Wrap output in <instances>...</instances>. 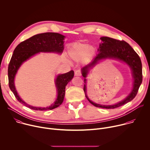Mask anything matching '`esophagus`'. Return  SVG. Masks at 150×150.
I'll return each mask as SVG.
<instances>
[{
    "mask_svg": "<svg viewBox=\"0 0 150 150\" xmlns=\"http://www.w3.org/2000/svg\"><path fill=\"white\" fill-rule=\"evenodd\" d=\"M75 76H81V72L80 71H76L75 72Z\"/></svg>",
    "mask_w": 150,
    "mask_h": 150,
    "instance_id": "obj_1",
    "label": "esophagus"
}]
</instances>
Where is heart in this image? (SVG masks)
<instances>
[{
    "label": "heart",
    "mask_w": 150,
    "mask_h": 150,
    "mask_svg": "<svg viewBox=\"0 0 150 150\" xmlns=\"http://www.w3.org/2000/svg\"><path fill=\"white\" fill-rule=\"evenodd\" d=\"M94 52L95 50L93 46H88L87 44L77 42L71 46L69 53L73 59L78 60L85 54H87L88 56L93 55Z\"/></svg>",
    "instance_id": "1"
}]
</instances>
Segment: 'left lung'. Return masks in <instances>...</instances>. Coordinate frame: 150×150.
Returning <instances> with one entry per match:
<instances>
[{
  "mask_svg": "<svg viewBox=\"0 0 150 150\" xmlns=\"http://www.w3.org/2000/svg\"><path fill=\"white\" fill-rule=\"evenodd\" d=\"M100 40L102 41L100 44L99 48L98 49L99 53L90 63L82 69V75L85 78L84 83H86L85 78L87 75L88 70L94 67L99 60L106 58H113L125 62L131 67L134 79L133 89L131 94L124 100L117 103L116 104L110 105H101L91 101L87 96V87L85 84L83 87V91L85 97L93 105L97 107V108L104 109H115L131 101L137 96L142 81V63L138 54L126 41L108 37H101Z\"/></svg>",
  "mask_w": 150,
  "mask_h": 150,
  "instance_id": "obj_1",
  "label": "left lung"
}]
</instances>
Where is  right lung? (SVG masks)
I'll return each instance as SVG.
<instances>
[{
	"label": "right lung",
	"mask_w": 150,
	"mask_h": 150,
	"mask_svg": "<svg viewBox=\"0 0 150 150\" xmlns=\"http://www.w3.org/2000/svg\"><path fill=\"white\" fill-rule=\"evenodd\" d=\"M65 36L56 33H45L35 35L22 41L16 47L8 66L9 86L17 100L27 108L35 110H52L59 107L63 101L65 87L74 76V71L59 75L55 83L57 90V98L55 102L47 108H36L31 106L18 95L14 85V78L16 72L22 63L38 52H56L62 53L63 50V40Z\"/></svg>",
	"instance_id": "add662e5"
}]
</instances>
